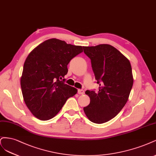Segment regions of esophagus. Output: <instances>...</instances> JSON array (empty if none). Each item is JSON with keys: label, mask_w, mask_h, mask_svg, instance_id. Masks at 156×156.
Masks as SVG:
<instances>
[{"label": "esophagus", "mask_w": 156, "mask_h": 156, "mask_svg": "<svg viewBox=\"0 0 156 156\" xmlns=\"http://www.w3.org/2000/svg\"><path fill=\"white\" fill-rule=\"evenodd\" d=\"M78 93L80 94H84V91L83 89H78Z\"/></svg>", "instance_id": "34e87169"}]
</instances>
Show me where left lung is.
I'll return each instance as SVG.
<instances>
[{"label": "left lung", "mask_w": 156, "mask_h": 156, "mask_svg": "<svg viewBox=\"0 0 156 156\" xmlns=\"http://www.w3.org/2000/svg\"><path fill=\"white\" fill-rule=\"evenodd\" d=\"M83 48L91 59L95 79L100 85L97 92L85 91L90 104L83 111L91 122L102 124L116 116L128 101L133 83L131 64L110 44Z\"/></svg>", "instance_id": "obj_1"}]
</instances>
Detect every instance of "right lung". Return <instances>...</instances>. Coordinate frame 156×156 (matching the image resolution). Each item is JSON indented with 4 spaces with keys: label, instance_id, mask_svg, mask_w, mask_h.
<instances>
[{
    "label": "right lung",
    "instance_id": "obj_1",
    "mask_svg": "<svg viewBox=\"0 0 156 156\" xmlns=\"http://www.w3.org/2000/svg\"><path fill=\"white\" fill-rule=\"evenodd\" d=\"M83 52L82 46L56 38L46 40L28 54L23 66L21 86L24 101L35 117L53 118L77 89L65 83L67 65Z\"/></svg>",
    "mask_w": 156,
    "mask_h": 156
}]
</instances>
